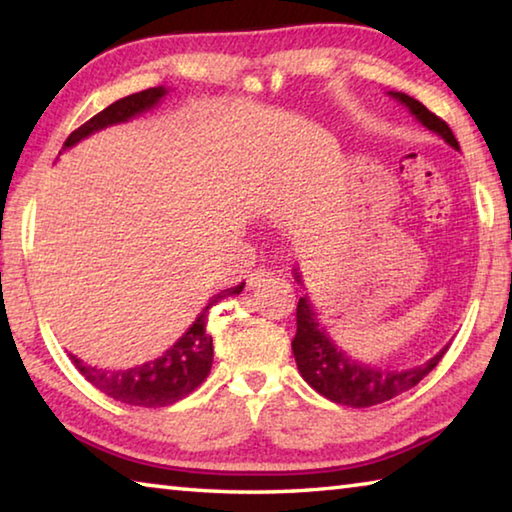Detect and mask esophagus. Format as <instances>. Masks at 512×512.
<instances>
[{
  "mask_svg": "<svg viewBox=\"0 0 512 512\" xmlns=\"http://www.w3.org/2000/svg\"><path fill=\"white\" fill-rule=\"evenodd\" d=\"M271 277H273V273L268 271V268L259 266V268H255V271H250L246 282H248L250 289H259V287H264L266 282H271Z\"/></svg>",
  "mask_w": 512,
  "mask_h": 512,
  "instance_id": "1",
  "label": "esophagus"
}]
</instances>
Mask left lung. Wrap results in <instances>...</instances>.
Returning a JSON list of instances; mask_svg holds the SVG:
<instances>
[{"mask_svg": "<svg viewBox=\"0 0 512 512\" xmlns=\"http://www.w3.org/2000/svg\"><path fill=\"white\" fill-rule=\"evenodd\" d=\"M400 103L411 110V115L427 126L429 131L438 133L443 140L458 149V142L443 119L433 115L429 108H424L420 101L404 92H391ZM296 280L300 282V275L296 273ZM296 339L291 341L293 357H296L298 370L302 379L320 393L327 400L336 404L352 406V409H366V406H375L381 402L393 400V397L411 391L415 384L429 375V372L438 366L443 359L447 348L440 350L436 357L429 359L422 366H415L409 370H384L368 366V363H359L350 359L348 354L339 350L334 341L325 334V329L318 325L314 309H311L307 296L300 298L296 309Z\"/></svg>", "mask_w": 512, "mask_h": 512, "instance_id": "1", "label": "left lung"}]
</instances>
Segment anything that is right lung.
Segmentation results:
<instances>
[{"label": "right lung", "instance_id": "obj_1", "mask_svg": "<svg viewBox=\"0 0 512 512\" xmlns=\"http://www.w3.org/2000/svg\"><path fill=\"white\" fill-rule=\"evenodd\" d=\"M167 94L164 88H149L131 97H124L115 103H110L106 110L94 115L90 121L67 137L63 149H69L76 142L85 140V137L101 131V128L121 124L144 110H151L158 106V101ZM246 282L237 284V287L225 289L210 298L207 307L201 311V316L194 320V325L180 336V339L171 345V348L162 354V357L146 361L142 366L128 368V370H101L97 366H88L81 359L69 357L81 375L90 381L94 388L117 402H124L128 406H144V409H158V406H169L173 402L183 400L189 393H194L198 386L203 384L205 377L210 375L212 368V336L207 334V314L216 305V302L237 296L244 289Z\"/></svg>", "mask_w": 512, "mask_h": 512}]
</instances>
